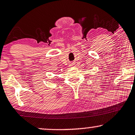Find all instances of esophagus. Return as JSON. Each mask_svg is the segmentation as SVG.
Here are the masks:
<instances>
[{
  "instance_id": "esophagus-1",
  "label": "esophagus",
  "mask_w": 135,
  "mask_h": 135,
  "mask_svg": "<svg viewBox=\"0 0 135 135\" xmlns=\"http://www.w3.org/2000/svg\"><path fill=\"white\" fill-rule=\"evenodd\" d=\"M74 65H74V64H71L70 65V67H73Z\"/></svg>"
}]
</instances>
